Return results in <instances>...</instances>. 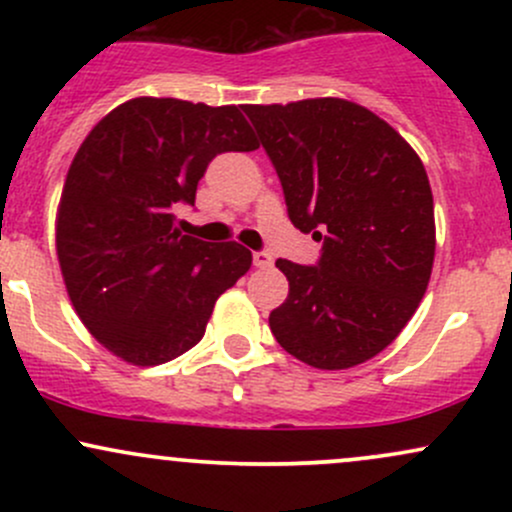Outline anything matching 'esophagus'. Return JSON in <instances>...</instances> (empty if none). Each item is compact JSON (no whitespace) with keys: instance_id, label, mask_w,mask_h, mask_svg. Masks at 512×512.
I'll use <instances>...</instances> for the list:
<instances>
[{"instance_id":"obj_1","label":"esophagus","mask_w":512,"mask_h":512,"mask_svg":"<svg viewBox=\"0 0 512 512\" xmlns=\"http://www.w3.org/2000/svg\"><path fill=\"white\" fill-rule=\"evenodd\" d=\"M252 262H255V267H272L274 257H272V252L257 250V252H252Z\"/></svg>"}]
</instances>
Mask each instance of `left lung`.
<instances>
[{"label":"left lung","mask_w":512,"mask_h":512,"mask_svg":"<svg viewBox=\"0 0 512 512\" xmlns=\"http://www.w3.org/2000/svg\"><path fill=\"white\" fill-rule=\"evenodd\" d=\"M243 113L291 223L322 243L315 264L276 262L289 298L269 315L272 334L308 366H358L404 330L431 279L436 223L424 163L385 120L342 98Z\"/></svg>","instance_id":"1"}]
</instances>
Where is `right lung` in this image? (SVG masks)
Instances as JSON below:
<instances>
[{
  "label": "right lung",
  "mask_w": 512,
  "mask_h": 512,
  "mask_svg": "<svg viewBox=\"0 0 512 512\" xmlns=\"http://www.w3.org/2000/svg\"><path fill=\"white\" fill-rule=\"evenodd\" d=\"M236 105L134 98L105 115L69 166L57 257L88 332L134 366H158L204 337L216 298L250 269L238 243L182 236L209 163L255 151Z\"/></svg>",
  "instance_id": "right-lung-1"
}]
</instances>
